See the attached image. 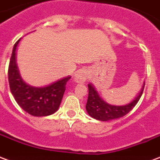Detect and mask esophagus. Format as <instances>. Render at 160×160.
Instances as JSON below:
<instances>
[{"instance_id": "obj_1", "label": "esophagus", "mask_w": 160, "mask_h": 160, "mask_svg": "<svg viewBox=\"0 0 160 160\" xmlns=\"http://www.w3.org/2000/svg\"><path fill=\"white\" fill-rule=\"evenodd\" d=\"M88 78V70L85 68L80 69L74 75V81L78 83H84L85 82L87 81Z\"/></svg>"}]
</instances>
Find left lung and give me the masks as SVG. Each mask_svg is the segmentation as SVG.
Segmentation results:
<instances>
[{"label":"left lung","instance_id":"8db88e82","mask_svg":"<svg viewBox=\"0 0 160 160\" xmlns=\"http://www.w3.org/2000/svg\"><path fill=\"white\" fill-rule=\"evenodd\" d=\"M143 82L141 91L136 96L133 100L124 105H113L104 101L99 96L98 93L92 84H88V97L86 110L91 117L101 121H108L115 119L121 118L127 115L132 110L141 98L143 92Z\"/></svg>","mask_w":160,"mask_h":160}]
</instances>
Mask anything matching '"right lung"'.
Here are the masks:
<instances>
[{"label": "right lung", "mask_w": 160, "mask_h": 160, "mask_svg": "<svg viewBox=\"0 0 160 160\" xmlns=\"http://www.w3.org/2000/svg\"><path fill=\"white\" fill-rule=\"evenodd\" d=\"M21 39L13 46L8 68V81L11 92L18 105L33 116H47L56 112L66 90L70 76L59 79L50 84L36 87L22 79L17 64L16 50Z\"/></svg>", "instance_id": "obj_1"}]
</instances>
